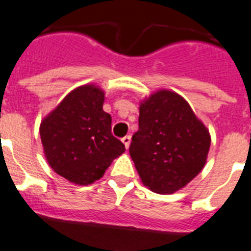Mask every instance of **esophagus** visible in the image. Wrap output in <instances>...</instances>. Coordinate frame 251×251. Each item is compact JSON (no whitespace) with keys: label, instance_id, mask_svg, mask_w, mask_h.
Listing matches in <instances>:
<instances>
[{"label":"esophagus","instance_id":"34e87169","mask_svg":"<svg viewBox=\"0 0 251 251\" xmlns=\"http://www.w3.org/2000/svg\"><path fill=\"white\" fill-rule=\"evenodd\" d=\"M121 141L124 142L125 148L128 149V146H130V142H131V136H130V135H126L125 137H123V140H121Z\"/></svg>","mask_w":251,"mask_h":251}]
</instances>
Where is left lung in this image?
Here are the masks:
<instances>
[{"instance_id":"8db88e82","label":"left lung","mask_w":251,"mask_h":251,"mask_svg":"<svg viewBox=\"0 0 251 251\" xmlns=\"http://www.w3.org/2000/svg\"><path fill=\"white\" fill-rule=\"evenodd\" d=\"M209 130L176 92L160 90L140 103L139 130L128 151L142 184L157 194H173L204 168Z\"/></svg>"}]
</instances>
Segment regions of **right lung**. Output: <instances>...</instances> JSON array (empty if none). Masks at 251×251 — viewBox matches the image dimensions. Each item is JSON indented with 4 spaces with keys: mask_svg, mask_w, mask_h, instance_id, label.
Segmentation results:
<instances>
[{
    "mask_svg": "<svg viewBox=\"0 0 251 251\" xmlns=\"http://www.w3.org/2000/svg\"><path fill=\"white\" fill-rule=\"evenodd\" d=\"M105 94L95 85L70 92L40 125L44 152L60 176L76 185L101 179L125 151L111 134V116L102 110Z\"/></svg>",
    "mask_w": 251,
    "mask_h": 251,
    "instance_id": "right-lung-1",
    "label": "right lung"
}]
</instances>
